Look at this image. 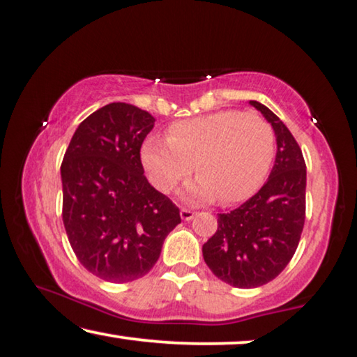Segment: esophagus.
Here are the masks:
<instances>
[{"label": "esophagus", "instance_id": "esophagus-1", "mask_svg": "<svg viewBox=\"0 0 357 357\" xmlns=\"http://www.w3.org/2000/svg\"><path fill=\"white\" fill-rule=\"evenodd\" d=\"M180 217H182V220H191L195 217V213L191 209L182 208V209H180Z\"/></svg>", "mask_w": 357, "mask_h": 357}]
</instances>
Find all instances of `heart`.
Here are the masks:
<instances>
[{"label":"heart","instance_id":"obj_1","mask_svg":"<svg viewBox=\"0 0 357 357\" xmlns=\"http://www.w3.org/2000/svg\"><path fill=\"white\" fill-rule=\"evenodd\" d=\"M275 153V137L256 112L215 111L170 123L167 138L148 137L142 164L159 191H170L193 172L187 187L196 201L236 203L259 188Z\"/></svg>","mask_w":357,"mask_h":357}]
</instances>
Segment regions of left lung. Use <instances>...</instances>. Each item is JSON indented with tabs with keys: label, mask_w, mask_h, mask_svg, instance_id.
I'll use <instances>...</instances> for the list:
<instances>
[{
	"label": "left lung",
	"mask_w": 357,
	"mask_h": 357,
	"mask_svg": "<svg viewBox=\"0 0 357 357\" xmlns=\"http://www.w3.org/2000/svg\"><path fill=\"white\" fill-rule=\"evenodd\" d=\"M275 132L277 156L267 182L246 203L217 217L203 257L217 278L236 288L273 280L296 251L306 219V162L291 132L267 106L250 101Z\"/></svg>",
	"instance_id": "left-lung-1"
}]
</instances>
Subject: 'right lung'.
I'll return each mask as SVG.
<instances>
[{
	"label": "right lung",
	"instance_id": "obj_1",
	"mask_svg": "<svg viewBox=\"0 0 357 357\" xmlns=\"http://www.w3.org/2000/svg\"><path fill=\"white\" fill-rule=\"evenodd\" d=\"M149 112L111 102L85 119L61 164L63 222L77 259L93 275L127 283L151 271L180 211L144 177Z\"/></svg>",
	"mask_w": 357,
	"mask_h": 357
}]
</instances>
